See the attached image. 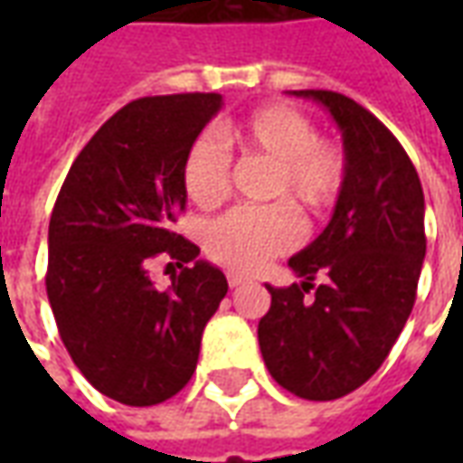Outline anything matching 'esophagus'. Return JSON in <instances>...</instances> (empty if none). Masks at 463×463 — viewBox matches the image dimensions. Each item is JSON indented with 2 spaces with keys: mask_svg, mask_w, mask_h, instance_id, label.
Here are the masks:
<instances>
[{
  "mask_svg": "<svg viewBox=\"0 0 463 463\" xmlns=\"http://www.w3.org/2000/svg\"><path fill=\"white\" fill-rule=\"evenodd\" d=\"M242 282H248V278H245V275H238V272H228V285H231V288H241Z\"/></svg>",
  "mask_w": 463,
  "mask_h": 463,
  "instance_id": "esophagus-1",
  "label": "esophagus"
}]
</instances>
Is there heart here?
Returning a JSON list of instances; mask_svg holds the SVG:
<instances>
[{"mask_svg":"<svg viewBox=\"0 0 463 463\" xmlns=\"http://www.w3.org/2000/svg\"><path fill=\"white\" fill-rule=\"evenodd\" d=\"M225 138L242 156L272 161L265 195L282 198L260 208H232L203 231V248L213 260L231 270L250 272L295 248L300 221L290 203L307 215H322L337 205L347 185V156L340 143L317 136L310 116L290 104L260 106L228 126ZM231 151L215 133L205 131L193 138L183 158V188L195 205H221L231 193Z\"/></svg>","mask_w":463,"mask_h":463,"instance_id":"obj_1","label":"heart"}]
</instances>
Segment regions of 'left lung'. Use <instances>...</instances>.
I'll return each instance as SVG.
<instances>
[{
    "label": "left lung",
    "mask_w": 463,
    "mask_h": 463,
    "mask_svg": "<svg viewBox=\"0 0 463 463\" xmlns=\"http://www.w3.org/2000/svg\"><path fill=\"white\" fill-rule=\"evenodd\" d=\"M292 94L317 101L337 121L347 185L330 225L288 262L302 282L265 285L272 300L258 340L282 389L330 402L382 367L411 315L427 252L424 191L402 143L364 106L325 89Z\"/></svg>",
    "instance_id": "left-lung-1"
}]
</instances>
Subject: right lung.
Instances as JSON below:
<instances>
[{
	"label": "right lung",
	"instance_id": "obj_1",
	"mask_svg": "<svg viewBox=\"0 0 463 463\" xmlns=\"http://www.w3.org/2000/svg\"><path fill=\"white\" fill-rule=\"evenodd\" d=\"M221 104V94L126 104L76 156L52 211L46 295L61 342L101 394L128 407L188 384L228 292L198 245L173 232L185 211L183 158ZM158 254L182 268L165 291L147 278Z\"/></svg>",
	"mask_w": 463,
	"mask_h": 463
}]
</instances>
